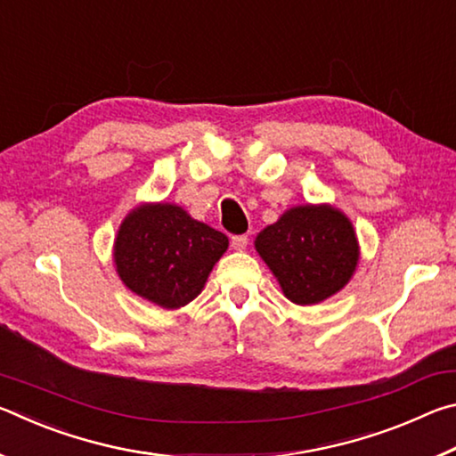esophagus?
Returning <instances> with one entry per match:
<instances>
[{
	"instance_id": "obj_1",
	"label": "esophagus",
	"mask_w": 456,
	"mask_h": 456,
	"mask_svg": "<svg viewBox=\"0 0 456 456\" xmlns=\"http://www.w3.org/2000/svg\"><path fill=\"white\" fill-rule=\"evenodd\" d=\"M247 245H249V237L247 235H235L233 239H231V247H233L235 251L247 249Z\"/></svg>"
}]
</instances>
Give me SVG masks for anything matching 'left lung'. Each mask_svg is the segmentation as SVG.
<instances>
[{
	"label": "left lung",
	"mask_w": 456,
	"mask_h": 456,
	"mask_svg": "<svg viewBox=\"0 0 456 456\" xmlns=\"http://www.w3.org/2000/svg\"><path fill=\"white\" fill-rule=\"evenodd\" d=\"M256 249L297 305H315L352 280L360 243L352 221L330 203L296 205L256 237Z\"/></svg>",
	"instance_id": "left-lung-1"
}]
</instances>
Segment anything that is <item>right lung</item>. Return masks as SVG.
<instances>
[{
  "label": "right lung",
  "mask_w": 456,
  "mask_h": 456,
  "mask_svg": "<svg viewBox=\"0 0 456 456\" xmlns=\"http://www.w3.org/2000/svg\"><path fill=\"white\" fill-rule=\"evenodd\" d=\"M229 239L175 203H141L122 219L112 259L126 288L163 310H179L203 291Z\"/></svg>",
  "instance_id": "obj_1"
}]
</instances>
